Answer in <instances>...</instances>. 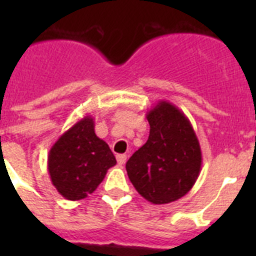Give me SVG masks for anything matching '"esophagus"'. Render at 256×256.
<instances>
[{"mask_svg":"<svg viewBox=\"0 0 256 256\" xmlns=\"http://www.w3.org/2000/svg\"><path fill=\"white\" fill-rule=\"evenodd\" d=\"M116 160H118V164L119 165H124L126 162V155H124V154H120V155L116 156Z\"/></svg>","mask_w":256,"mask_h":256,"instance_id":"esophagus-1","label":"esophagus"}]
</instances>
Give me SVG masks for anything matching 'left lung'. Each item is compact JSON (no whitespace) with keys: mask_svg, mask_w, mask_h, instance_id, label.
I'll use <instances>...</instances> for the list:
<instances>
[{"mask_svg":"<svg viewBox=\"0 0 256 256\" xmlns=\"http://www.w3.org/2000/svg\"><path fill=\"white\" fill-rule=\"evenodd\" d=\"M146 118L150 136L126 162V173L142 198L169 204L195 184L202 164L200 144L188 118L168 101L160 100Z\"/></svg>","mask_w":256,"mask_h":256,"instance_id":"1","label":"left lung"}]
</instances>
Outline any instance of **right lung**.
Instances as JSON below:
<instances>
[{"mask_svg": "<svg viewBox=\"0 0 256 256\" xmlns=\"http://www.w3.org/2000/svg\"><path fill=\"white\" fill-rule=\"evenodd\" d=\"M116 164L114 154L94 133L91 115L82 118L52 144L47 169L52 184L66 200L87 198Z\"/></svg>", "mask_w": 256, "mask_h": 256, "instance_id": "1", "label": "right lung"}]
</instances>
